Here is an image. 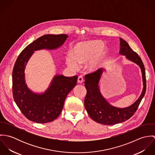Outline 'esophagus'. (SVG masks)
<instances>
[{"mask_svg": "<svg viewBox=\"0 0 155 155\" xmlns=\"http://www.w3.org/2000/svg\"><path fill=\"white\" fill-rule=\"evenodd\" d=\"M84 81V78L82 76H80L78 77V83L79 84H82Z\"/></svg>", "mask_w": 155, "mask_h": 155, "instance_id": "1", "label": "esophagus"}]
</instances>
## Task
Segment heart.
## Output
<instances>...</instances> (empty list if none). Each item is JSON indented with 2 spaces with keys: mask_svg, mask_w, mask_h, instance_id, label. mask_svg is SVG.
<instances>
[{
  "mask_svg": "<svg viewBox=\"0 0 155 155\" xmlns=\"http://www.w3.org/2000/svg\"><path fill=\"white\" fill-rule=\"evenodd\" d=\"M72 54L68 53L65 56L67 65L73 70H78L79 64L86 62V68L94 72L103 66L108 52V48L103 41L98 40L79 42L74 45Z\"/></svg>",
  "mask_w": 155,
  "mask_h": 155,
  "instance_id": "obj_1",
  "label": "heart"
}]
</instances>
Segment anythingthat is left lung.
<instances>
[{"mask_svg": "<svg viewBox=\"0 0 155 155\" xmlns=\"http://www.w3.org/2000/svg\"><path fill=\"white\" fill-rule=\"evenodd\" d=\"M119 39V54L124 55L126 59L134 63L140 68L143 88L138 98L131 105L124 108L117 107L110 104L100 91V82L103 73L106 70V68H100L92 73L85 76L87 95L84 105L86 110L94 121L107 125L117 124L129 119L138 109L146 90V73L142 60L125 41L120 38Z\"/></svg>", "mask_w": 155, "mask_h": 155, "instance_id": "obj_1", "label": "left lung"}]
</instances>
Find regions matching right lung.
<instances>
[{
	"label": "right lung",
	"instance_id": "1",
	"mask_svg": "<svg viewBox=\"0 0 155 155\" xmlns=\"http://www.w3.org/2000/svg\"><path fill=\"white\" fill-rule=\"evenodd\" d=\"M68 38L64 34L44 35L27 46L16 60L12 71L13 97L22 114L31 121L45 124L56 119L68 94L76 85L78 76L67 77L63 74H55L42 92H35L25 82V67L35 51L57 49Z\"/></svg>",
	"mask_w": 155,
	"mask_h": 155
}]
</instances>
